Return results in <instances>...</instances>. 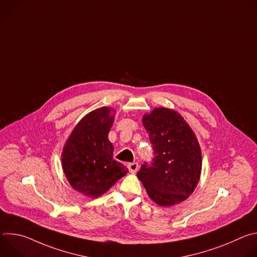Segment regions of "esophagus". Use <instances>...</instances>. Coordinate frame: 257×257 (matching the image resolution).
<instances>
[{
	"mask_svg": "<svg viewBox=\"0 0 257 257\" xmlns=\"http://www.w3.org/2000/svg\"><path fill=\"white\" fill-rule=\"evenodd\" d=\"M138 168H139V165L137 163H130V164H128V169L133 174L138 171Z\"/></svg>",
	"mask_w": 257,
	"mask_h": 257,
	"instance_id": "34e87169",
	"label": "esophagus"
}]
</instances>
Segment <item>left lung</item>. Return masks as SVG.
Masks as SVG:
<instances>
[{
	"label": "left lung",
	"instance_id": "obj_1",
	"mask_svg": "<svg viewBox=\"0 0 257 257\" xmlns=\"http://www.w3.org/2000/svg\"><path fill=\"white\" fill-rule=\"evenodd\" d=\"M142 124L156 157L151 165H142L138 179L151 199L161 206L186 200L201 175V150L195 133L177 111L165 106L144 114Z\"/></svg>",
	"mask_w": 257,
	"mask_h": 257
}]
</instances>
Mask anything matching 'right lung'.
<instances>
[{"label": "right lung", "instance_id": "right-lung-1", "mask_svg": "<svg viewBox=\"0 0 257 257\" xmlns=\"http://www.w3.org/2000/svg\"><path fill=\"white\" fill-rule=\"evenodd\" d=\"M114 120L113 107L95 108L77 123L63 148L62 168L69 184L87 197H99L129 172L113 158L107 135Z\"/></svg>", "mask_w": 257, "mask_h": 257}]
</instances>
